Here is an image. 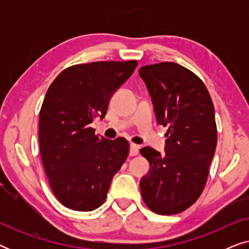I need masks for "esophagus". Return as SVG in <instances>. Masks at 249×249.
Segmentation results:
<instances>
[{
  "mask_svg": "<svg viewBox=\"0 0 249 249\" xmlns=\"http://www.w3.org/2000/svg\"><path fill=\"white\" fill-rule=\"evenodd\" d=\"M138 152H139L138 145H136V144H134V142H131V144H130V152H129V154H130L131 156H135V155L138 154Z\"/></svg>",
  "mask_w": 249,
  "mask_h": 249,
  "instance_id": "1",
  "label": "esophagus"
}]
</instances>
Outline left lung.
<instances>
[{
	"instance_id": "1",
	"label": "left lung",
	"mask_w": 249,
	"mask_h": 249,
	"mask_svg": "<svg viewBox=\"0 0 249 249\" xmlns=\"http://www.w3.org/2000/svg\"><path fill=\"white\" fill-rule=\"evenodd\" d=\"M139 76L158 124L169 128L165 155L149 146L141 149L149 162L142 196L153 212L171 215L192 206L205 187L217 139L214 107L203 81L178 63L142 67Z\"/></svg>"
}]
</instances>
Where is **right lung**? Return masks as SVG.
<instances>
[{"label":"right lung","instance_id":"obj_1","mask_svg":"<svg viewBox=\"0 0 249 249\" xmlns=\"http://www.w3.org/2000/svg\"><path fill=\"white\" fill-rule=\"evenodd\" d=\"M137 61L76 64L57 76L39 112L40 156L51 188L68 209L88 212L107 198L115 173L127 160L129 142L95 135L112 95L134 73Z\"/></svg>","mask_w":249,"mask_h":249}]
</instances>
